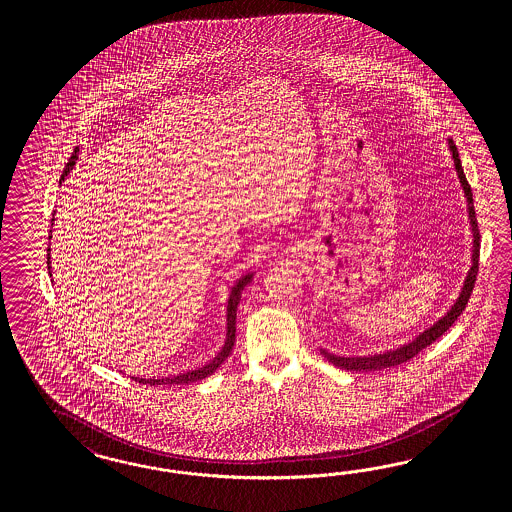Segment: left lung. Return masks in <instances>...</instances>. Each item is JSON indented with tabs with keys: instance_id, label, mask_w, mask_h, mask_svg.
<instances>
[{
	"instance_id": "8db88e82",
	"label": "left lung",
	"mask_w": 512,
	"mask_h": 512,
	"mask_svg": "<svg viewBox=\"0 0 512 512\" xmlns=\"http://www.w3.org/2000/svg\"><path fill=\"white\" fill-rule=\"evenodd\" d=\"M447 148H449L452 163H454V171L460 180V187L464 191L465 202H467V219H469V233H471V253H469V270L465 274L464 283L460 287V293L456 296V300L449 306V310L445 311L437 321L432 325L426 326L422 332H419L413 340L405 341L402 345L388 349L383 353H373V355H362V357H341L334 355L326 349L319 347V353L336 368L347 370V372H372V370H385L398 366L402 362H407L409 358L415 357L424 347H428L432 341L437 340L441 334H445L449 330V326L460 317V313L465 310V304L471 296L475 278H477V270H479V227H477V217H475V206H473V193L471 187L467 184L464 169H462V161L456 150V144L452 140L447 139Z\"/></svg>"
}]
</instances>
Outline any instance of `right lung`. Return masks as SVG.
I'll return each mask as SVG.
<instances>
[{
    "label": "right lung",
    "instance_id": "add662e5",
    "mask_svg": "<svg viewBox=\"0 0 512 512\" xmlns=\"http://www.w3.org/2000/svg\"><path fill=\"white\" fill-rule=\"evenodd\" d=\"M78 152H80V148L75 150V154L71 157V161H69V165H67V169L63 172L62 180H60V184L65 182V178L71 174V171L75 169V163H77ZM56 214V212H54ZM52 221H54V217H52ZM54 225V223H52ZM48 238H52V229H50V236ZM48 274L52 276V266H50V248H48ZM255 276V272L251 270L248 274H244L242 278L236 279V283H234L233 287H231V291H229V296H227V311H225V321H227V325H225V341H223V347L217 351L216 357L212 358L210 362H206L204 366H199V368H195V370H189V372L178 373V375H171V377H161V379H146V377H131V379H135V381H139L142 385H191V383H195V381H201V379H206L208 375H212V373L216 372L217 368H221V364L229 358V355L233 353L234 340H236V311H238V304H240V298H242V291H244V287L251 283V279Z\"/></svg>",
    "mask_w": 512,
    "mask_h": 512
}]
</instances>
